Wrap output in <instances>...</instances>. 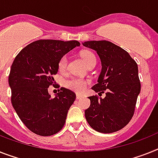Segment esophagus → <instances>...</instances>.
Returning <instances> with one entry per match:
<instances>
[{"label":"esophagus","instance_id":"esophagus-1","mask_svg":"<svg viewBox=\"0 0 158 158\" xmlns=\"http://www.w3.org/2000/svg\"><path fill=\"white\" fill-rule=\"evenodd\" d=\"M82 97H83V95H79V94H77L76 95V99H81Z\"/></svg>","mask_w":158,"mask_h":158}]
</instances>
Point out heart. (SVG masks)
Masks as SVG:
<instances>
[{
	"label": "heart",
	"instance_id": "b5f03b06",
	"mask_svg": "<svg viewBox=\"0 0 158 158\" xmlns=\"http://www.w3.org/2000/svg\"><path fill=\"white\" fill-rule=\"evenodd\" d=\"M81 57L84 60L87 67H91V65L96 64V58L95 54L91 51H83L81 54ZM67 63H68V57L67 55H63L60 58L58 63V67L60 72H64L67 70ZM90 83L89 80L83 79L81 78H71L65 82V86L67 88L77 93H83L87 89V86Z\"/></svg>",
	"mask_w": 158,
	"mask_h": 158
}]
</instances>
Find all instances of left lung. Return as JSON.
Segmentation results:
<instances>
[{
	"instance_id": "8db88e82",
	"label": "left lung",
	"mask_w": 158,
	"mask_h": 158,
	"mask_svg": "<svg viewBox=\"0 0 158 158\" xmlns=\"http://www.w3.org/2000/svg\"><path fill=\"white\" fill-rule=\"evenodd\" d=\"M83 46L96 50L102 63L98 83L91 87L99 95L89 96L85 117L95 131L111 133L120 130L132 120L140 91L138 67L126 50L106 40L89 41Z\"/></svg>"
}]
</instances>
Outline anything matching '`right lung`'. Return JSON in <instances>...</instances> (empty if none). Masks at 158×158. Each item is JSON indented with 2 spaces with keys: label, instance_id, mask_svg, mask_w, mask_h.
Here are the masks:
<instances>
[{
  "label": "right lung",
  "instance_id": "1",
  "mask_svg": "<svg viewBox=\"0 0 158 158\" xmlns=\"http://www.w3.org/2000/svg\"><path fill=\"white\" fill-rule=\"evenodd\" d=\"M79 46L75 40L40 39L22 49L12 64L9 75L12 105L22 123L35 134L52 136L64 126L76 95L61 87L52 98L48 87L56 84L54 75L61 57Z\"/></svg>",
  "mask_w": 158,
  "mask_h": 158
}]
</instances>
